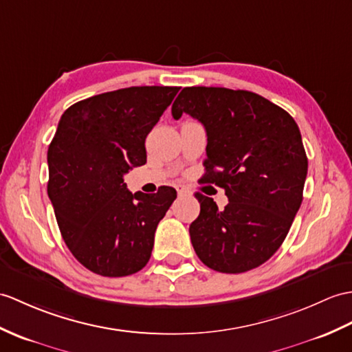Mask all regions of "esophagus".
I'll list each match as a JSON object with an SVG mask.
<instances>
[{"label": "esophagus", "mask_w": 352, "mask_h": 352, "mask_svg": "<svg viewBox=\"0 0 352 352\" xmlns=\"http://www.w3.org/2000/svg\"><path fill=\"white\" fill-rule=\"evenodd\" d=\"M177 193H178V196H190L192 195L190 190L184 186H177Z\"/></svg>", "instance_id": "34e87169"}]
</instances>
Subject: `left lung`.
I'll use <instances>...</instances> for the list:
<instances>
[{
  "mask_svg": "<svg viewBox=\"0 0 352 352\" xmlns=\"http://www.w3.org/2000/svg\"><path fill=\"white\" fill-rule=\"evenodd\" d=\"M207 130V183L228 206L195 193L201 213L189 232L196 255L220 273H244L280 248L303 201L307 157L289 113L263 96L222 87H186L173 104Z\"/></svg>",
  "mask_w": 352,
  "mask_h": 352,
  "instance_id": "left-lung-1",
  "label": "left lung"
}]
</instances>
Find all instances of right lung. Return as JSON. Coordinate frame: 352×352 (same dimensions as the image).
Returning <instances> with one entry per match:
<instances>
[{
	"mask_svg": "<svg viewBox=\"0 0 352 352\" xmlns=\"http://www.w3.org/2000/svg\"><path fill=\"white\" fill-rule=\"evenodd\" d=\"M178 87H129L65 109L47 150L51 199L64 243L89 272L122 277L142 270L154 232L177 198L173 187L132 193L122 175L146 162L145 138Z\"/></svg>",
	"mask_w": 352,
	"mask_h": 352,
	"instance_id": "obj_1",
	"label": "right lung"
}]
</instances>
